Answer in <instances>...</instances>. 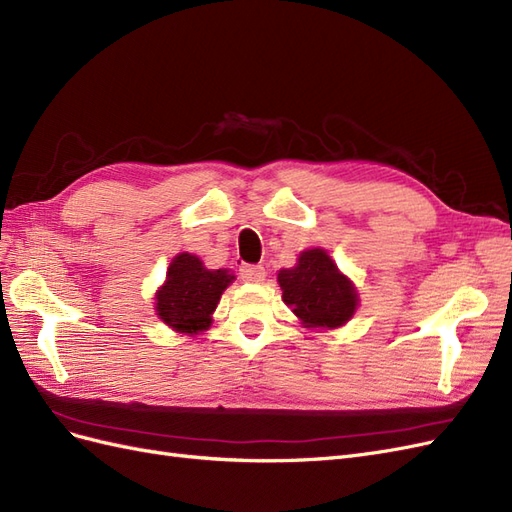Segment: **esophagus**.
<instances>
[{"instance_id":"esophagus-1","label":"esophagus","mask_w":512,"mask_h":512,"mask_svg":"<svg viewBox=\"0 0 512 512\" xmlns=\"http://www.w3.org/2000/svg\"><path fill=\"white\" fill-rule=\"evenodd\" d=\"M239 275L243 282H252V284H258L265 280V267L262 265H245L239 269Z\"/></svg>"}]
</instances>
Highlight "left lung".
Wrapping results in <instances>:
<instances>
[{"label": "left lung", "mask_w": 512, "mask_h": 512, "mask_svg": "<svg viewBox=\"0 0 512 512\" xmlns=\"http://www.w3.org/2000/svg\"><path fill=\"white\" fill-rule=\"evenodd\" d=\"M284 303L307 327H342L356 309V290L322 250H307L299 265L277 273Z\"/></svg>", "instance_id": "obj_1"}]
</instances>
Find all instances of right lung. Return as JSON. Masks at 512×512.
I'll use <instances>...</instances> for the list:
<instances>
[{
	"label": "right lung",
	"instance_id": "add662e5",
	"mask_svg": "<svg viewBox=\"0 0 512 512\" xmlns=\"http://www.w3.org/2000/svg\"><path fill=\"white\" fill-rule=\"evenodd\" d=\"M235 280L226 269L209 271L196 256L179 254L158 290V316L177 331L198 333L209 327L222 292Z\"/></svg>",
	"mask_w": 512,
	"mask_h": 512
}]
</instances>
